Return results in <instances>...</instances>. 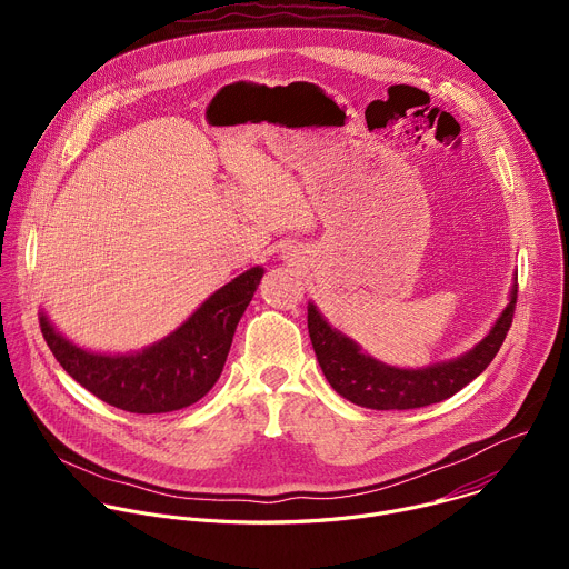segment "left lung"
I'll use <instances>...</instances> for the list:
<instances>
[{
    "label": "left lung",
    "instance_id": "obj_1",
    "mask_svg": "<svg viewBox=\"0 0 569 569\" xmlns=\"http://www.w3.org/2000/svg\"><path fill=\"white\" fill-rule=\"evenodd\" d=\"M516 299L518 274L509 303L481 342L452 360L421 369L391 367L371 358L358 342L333 329L312 301H308V333L323 376L342 398L369 410H415L450 398L491 365L511 329Z\"/></svg>",
    "mask_w": 569,
    "mask_h": 569
}]
</instances>
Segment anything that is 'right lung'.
I'll use <instances>...</instances> for the list:
<instances>
[{
    "instance_id": "add662e5",
    "label": "right lung",
    "mask_w": 569,
    "mask_h": 569,
    "mask_svg": "<svg viewBox=\"0 0 569 569\" xmlns=\"http://www.w3.org/2000/svg\"><path fill=\"white\" fill-rule=\"evenodd\" d=\"M263 272L257 266L238 274L209 295L173 333L141 351L80 349L44 312H40V329L60 367L103 402L134 415L176 412L198 402L220 378L238 321Z\"/></svg>"
}]
</instances>
